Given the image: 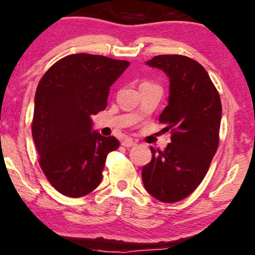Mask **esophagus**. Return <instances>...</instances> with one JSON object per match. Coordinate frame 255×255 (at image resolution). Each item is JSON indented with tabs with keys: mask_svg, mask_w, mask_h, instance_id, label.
<instances>
[{
	"mask_svg": "<svg viewBox=\"0 0 255 255\" xmlns=\"http://www.w3.org/2000/svg\"><path fill=\"white\" fill-rule=\"evenodd\" d=\"M121 144H123L124 146H126V148H130V146L136 145V142L132 141L131 138H125Z\"/></svg>",
	"mask_w": 255,
	"mask_h": 255,
	"instance_id": "34e87169",
	"label": "esophagus"
}]
</instances>
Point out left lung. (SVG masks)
<instances>
[{"label": "left lung", "instance_id": "8db88e82", "mask_svg": "<svg viewBox=\"0 0 255 255\" xmlns=\"http://www.w3.org/2000/svg\"><path fill=\"white\" fill-rule=\"evenodd\" d=\"M145 63L170 80L168 104L158 120L172 135L164 151L150 148L152 158L142 168V180L150 195L173 203L206 177L220 141L221 99L206 69L187 56L157 55Z\"/></svg>", "mask_w": 255, "mask_h": 255}]
</instances>
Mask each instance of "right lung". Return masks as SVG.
<instances>
[{
  "instance_id": "add662e5",
  "label": "right lung",
  "mask_w": 255,
  "mask_h": 255,
  "mask_svg": "<svg viewBox=\"0 0 255 255\" xmlns=\"http://www.w3.org/2000/svg\"><path fill=\"white\" fill-rule=\"evenodd\" d=\"M129 64L80 53L57 61L39 82L32 137L42 172L61 194L81 198L102 182L106 157L120 143L93 130L91 116L106 109L110 88Z\"/></svg>"
}]
</instances>
